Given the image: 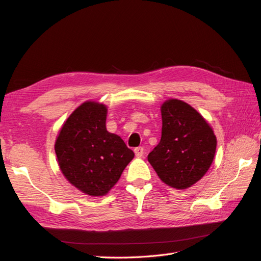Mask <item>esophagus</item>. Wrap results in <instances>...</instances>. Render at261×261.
Here are the masks:
<instances>
[{"mask_svg": "<svg viewBox=\"0 0 261 261\" xmlns=\"http://www.w3.org/2000/svg\"><path fill=\"white\" fill-rule=\"evenodd\" d=\"M134 151H135V154H136L137 158H141L144 155V152H145L143 147H137V148L134 149Z\"/></svg>", "mask_w": 261, "mask_h": 261, "instance_id": "34e87169", "label": "esophagus"}]
</instances>
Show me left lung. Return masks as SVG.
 Instances as JSON below:
<instances>
[{
  "label": "left lung",
  "instance_id": "1",
  "mask_svg": "<svg viewBox=\"0 0 261 261\" xmlns=\"http://www.w3.org/2000/svg\"><path fill=\"white\" fill-rule=\"evenodd\" d=\"M161 114V140L148 154V161L165 184L185 189L209 170L217 138L206 120L184 101H165Z\"/></svg>",
  "mask_w": 261,
  "mask_h": 261
}]
</instances>
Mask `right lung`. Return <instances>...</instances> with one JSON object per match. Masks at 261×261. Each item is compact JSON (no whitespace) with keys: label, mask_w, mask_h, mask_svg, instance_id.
Here are the masks:
<instances>
[{"label":"right lung","mask_w":261,"mask_h":261,"mask_svg":"<svg viewBox=\"0 0 261 261\" xmlns=\"http://www.w3.org/2000/svg\"><path fill=\"white\" fill-rule=\"evenodd\" d=\"M107 107L85 102L70 114L55 143L60 169L90 196L108 194L134 158L123 139L107 130Z\"/></svg>","instance_id":"right-lung-1"}]
</instances>
